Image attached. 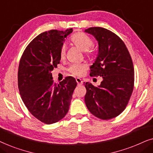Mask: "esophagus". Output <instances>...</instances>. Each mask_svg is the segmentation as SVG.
<instances>
[{"mask_svg":"<svg viewBox=\"0 0 153 153\" xmlns=\"http://www.w3.org/2000/svg\"><path fill=\"white\" fill-rule=\"evenodd\" d=\"M76 81L77 82V84H78V85H82L83 84V81L81 80L80 78H76Z\"/></svg>","mask_w":153,"mask_h":153,"instance_id":"1","label":"esophagus"}]
</instances>
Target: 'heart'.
Instances as JSON below:
<instances>
[{
  "label": "heart",
  "mask_w": 153,
  "mask_h": 153,
  "mask_svg": "<svg viewBox=\"0 0 153 153\" xmlns=\"http://www.w3.org/2000/svg\"><path fill=\"white\" fill-rule=\"evenodd\" d=\"M71 42L82 51H89V49L93 45V42L91 37L83 33H76L71 37ZM65 56V48L62 47L60 51V57L63 59ZM86 69V65L84 63L74 64L69 68V72L74 76H81Z\"/></svg>",
  "instance_id": "obj_1"
}]
</instances>
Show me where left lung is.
Masks as SVG:
<instances>
[{"label":"left lung","instance_id":"left-lung-1","mask_svg":"<svg viewBox=\"0 0 153 153\" xmlns=\"http://www.w3.org/2000/svg\"><path fill=\"white\" fill-rule=\"evenodd\" d=\"M85 32L98 42V53L90 68V75L103 79L97 87L83 83L85 105L98 118H114L125 110L133 91L134 70L131 56L123 41L111 31L91 27Z\"/></svg>","mask_w":153,"mask_h":153}]
</instances>
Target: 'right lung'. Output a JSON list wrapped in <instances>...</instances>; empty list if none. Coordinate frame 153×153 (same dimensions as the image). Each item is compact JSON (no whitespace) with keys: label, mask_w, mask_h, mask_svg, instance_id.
Instances as JSON below:
<instances>
[{"label":"right lung","mask_w":153,"mask_h":153,"mask_svg":"<svg viewBox=\"0 0 153 153\" xmlns=\"http://www.w3.org/2000/svg\"><path fill=\"white\" fill-rule=\"evenodd\" d=\"M51 30L44 32L27 46L21 58L18 87L30 114L45 124H53L68 112L77 83L68 76L59 84L53 83L51 71L60 63V51L65 38L72 33Z\"/></svg>","instance_id":"add662e5"}]
</instances>
